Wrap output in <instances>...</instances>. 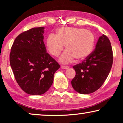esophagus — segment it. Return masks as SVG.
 <instances>
[{"label": "esophagus", "mask_w": 123, "mask_h": 123, "mask_svg": "<svg viewBox=\"0 0 123 123\" xmlns=\"http://www.w3.org/2000/svg\"><path fill=\"white\" fill-rule=\"evenodd\" d=\"M61 68L63 69H67L69 68L68 66H64V65H62Z\"/></svg>", "instance_id": "1"}]
</instances>
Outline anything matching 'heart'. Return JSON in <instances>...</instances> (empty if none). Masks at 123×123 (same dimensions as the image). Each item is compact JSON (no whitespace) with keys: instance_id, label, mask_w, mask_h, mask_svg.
<instances>
[{"instance_id":"obj_1","label":"heart","mask_w":123,"mask_h":123,"mask_svg":"<svg viewBox=\"0 0 123 123\" xmlns=\"http://www.w3.org/2000/svg\"><path fill=\"white\" fill-rule=\"evenodd\" d=\"M95 35L90 30L76 27H63L56 35L50 34L46 39V47L50 54L58 56L65 45L66 50L60 56L59 62L68 64L74 58L82 60L88 57L93 50Z\"/></svg>"}]
</instances>
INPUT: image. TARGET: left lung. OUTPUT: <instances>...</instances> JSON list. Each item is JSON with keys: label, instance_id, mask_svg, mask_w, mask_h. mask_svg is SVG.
Masks as SVG:
<instances>
[{"label": "left lung", "instance_id": "1", "mask_svg": "<svg viewBox=\"0 0 123 123\" xmlns=\"http://www.w3.org/2000/svg\"><path fill=\"white\" fill-rule=\"evenodd\" d=\"M113 62L111 45L105 35L99 37L95 50L82 63L73 67L76 74L71 83L75 91L81 94L93 93L106 80Z\"/></svg>", "mask_w": 123, "mask_h": 123}]
</instances>
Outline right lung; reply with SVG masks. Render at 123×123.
Returning a JSON list of instances; mask_svg holds the SVG:
<instances>
[{"mask_svg":"<svg viewBox=\"0 0 123 123\" xmlns=\"http://www.w3.org/2000/svg\"><path fill=\"white\" fill-rule=\"evenodd\" d=\"M45 27L32 28L21 33L13 43L10 64L15 79L26 93L41 95L51 86L59 64L46 53Z\"/></svg>","mask_w":123,"mask_h":123,"instance_id":"obj_1","label":"right lung"}]
</instances>
